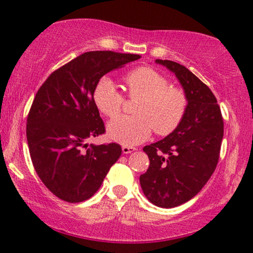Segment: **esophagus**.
I'll list each match as a JSON object with an SVG mask.
<instances>
[{"instance_id":"1","label":"esophagus","mask_w":253,"mask_h":253,"mask_svg":"<svg viewBox=\"0 0 253 253\" xmlns=\"http://www.w3.org/2000/svg\"><path fill=\"white\" fill-rule=\"evenodd\" d=\"M134 150H135V147L126 146V145H124V146H123V153H125V155H127V153L133 152V151H134Z\"/></svg>"}]
</instances>
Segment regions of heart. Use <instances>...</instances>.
Returning <instances> with one entry per match:
<instances>
[{"label":"heart","mask_w":253,"mask_h":253,"mask_svg":"<svg viewBox=\"0 0 253 253\" xmlns=\"http://www.w3.org/2000/svg\"><path fill=\"white\" fill-rule=\"evenodd\" d=\"M129 97L139 98L135 117H121L108 125L112 140L130 146L143 143L152 128L156 134L168 135L182 123L188 109V97L182 89L169 86L168 78L149 66L133 69L124 78ZM96 108L113 119L120 114L124 97L114 82L102 77L92 91Z\"/></svg>","instance_id":"heart-1"}]
</instances>
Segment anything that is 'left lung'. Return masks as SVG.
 Masks as SVG:
<instances>
[{"label": "left lung", "instance_id": "8db88e82", "mask_svg": "<svg viewBox=\"0 0 253 253\" xmlns=\"http://www.w3.org/2000/svg\"><path fill=\"white\" fill-rule=\"evenodd\" d=\"M178 78L188 97L181 125L167 138L144 147L149 169L140 185L150 202L173 208L189 201L213 175L223 136V120L211 90L193 72L172 60L156 59Z\"/></svg>", "mask_w": 253, "mask_h": 253}]
</instances>
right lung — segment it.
I'll list each match as a JSON object with an SVG mask.
<instances>
[{"instance_id": "right-lung-1", "label": "right lung", "mask_w": 253, "mask_h": 253, "mask_svg": "<svg viewBox=\"0 0 253 253\" xmlns=\"http://www.w3.org/2000/svg\"><path fill=\"white\" fill-rule=\"evenodd\" d=\"M139 58L85 52L52 72L38 90L27 117L28 149L38 176L63 201L90 199L121 156L117 143L86 144L106 132L92 91L101 77Z\"/></svg>"}]
</instances>
